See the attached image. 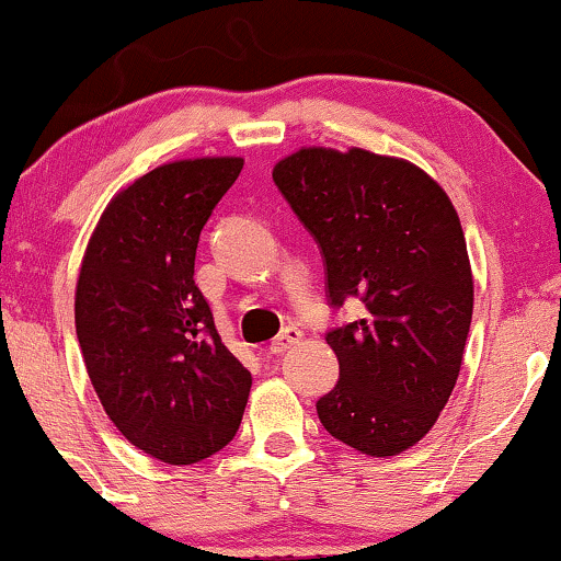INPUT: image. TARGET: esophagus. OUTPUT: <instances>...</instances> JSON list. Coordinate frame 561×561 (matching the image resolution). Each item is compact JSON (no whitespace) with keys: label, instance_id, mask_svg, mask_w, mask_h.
I'll list each match as a JSON object with an SVG mask.
<instances>
[{"label":"esophagus","instance_id":"esophagus-1","mask_svg":"<svg viewBox=\"0 0 561 561\" xmlns=\"http://www.w3.org/2000/svg\"><path fill=\"white\" fill-rule=\"evenodd\" d=\"M301 336H304L301 329L286 327L278 336H275V340L271 342V347H267V350H271L273 355H283V352H288L290 347H294V344L301 342Z\"/></svg>","mask_w":561,"mask_h":561}]
</instances>
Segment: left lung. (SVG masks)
<instances>
[{
  "mask_svg": "<svg viewBox=\"0 0 561 561\" xmlns=\"http://www.w3.org/2000/svg\"><path fill=\"white\" fill-rule=\"evenodd\" d=\"M273 181L321 248L329 304H365L363 319L327 334L340 380L319 398L321 424L363 455H401L447 405L470 332L472 267L455 206L419 165L363 148H301Z\"/></svg>",
  "mask_w": 561,
  "mask_h": 561,
  "instance_id": "obj_1",
  "label": "left lung"
}]
</instances>
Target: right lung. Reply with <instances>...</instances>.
<instances>
[{"label":"right lung","mask_w":561,"mask_h":561,"mask_svg":"<svg viewBox=\"0 0 561 561\" xmlns=\"http://www.w3.org/2000/svg\"><path fill=\"white\" fill-rule=\"evenodd\" d=\"M244 165H158L106 204L76 283V336L106 416L165 465H194L240 428L252 375L194 280L198 234Z\"/></svg>","instance_id":"1"}]
</instances>
